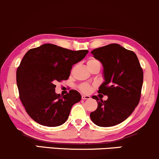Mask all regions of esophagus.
<instances>
[{
  "mask_svg": "<svg viewBox=\"0 0 159 159\" xmlns=\"http://www.w3.org/2000/svg\"><path fill=\"white\" fill-rule=\"evenodd\" d=\"M90 98V96H89V95H82V99L83 100H89Z\"/></svg>",
  "mask_w": 159,
  "mask_h": 159,
  "instance_id": "34e87169",
  "label": "esophagus"
}]
</instances>
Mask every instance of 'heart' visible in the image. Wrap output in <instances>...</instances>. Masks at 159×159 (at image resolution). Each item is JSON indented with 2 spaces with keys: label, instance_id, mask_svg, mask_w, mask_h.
Masks as SVG:
<instances>
[{
  "label": "heart",
  "instance_id": "heart-1",
  "mask_svg": "<svg viewBox=\"0 0 159 159\" xmlns=\"http://www.w3.org/2000/svg\"><path fill=\"white\" fill-rule=\"evenodd\" d=\"M95 63H100V62H99V61L97 60V59H94V58H91V59H89L87 61L88 65L95 64ZM80 89L84 93H89L91 92V90H92V86L88 83H83L80 85Z\"/></svg>",
  "mask_w": 159,
  "mask_h": 159
}]
</instances>
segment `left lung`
Listing matches in <instances>:
<instances>
[{
	"label": "left lung",
	"instance_id": "8db88e82",
	"mask_svg": "<svg viewBox=\"0 0 159 159\" xmlns=\"http://www.w3.org/2000/svg\"><path fill=\"white\" fill-rule=\"evenodd\" d=\"M103 66V83L98 93L108 96L102 101L97 96L98 109L90 114L93 123L102 127L117 125L126 120L139 103L143 69L136 54L118 44H110L91 51Z\"/></svg>",
	"mask_w": 159,
	"mask_h": 159
}]
</instances>
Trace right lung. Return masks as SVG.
Wrapping results in <instances>:
<instances>
[{"instance_id":"obj_1","label":"right lung","mask_w":159,"mask_h":159,"mask_svg":"<svg viewBox=\"0 0 159 159\" xmlns=\"http://www.w3.org/2000/svg\"><path fill=\"white\" fill-rule=\"evenodd\" d=\"M89 50L74 51L44 44L29 50L16 71L19 98L29 116L38 124L58 126L68 120L72 106L81 100L77 91L57 94L55 83L68 79L72 66Z\"/></svg>"}]
</instances>
